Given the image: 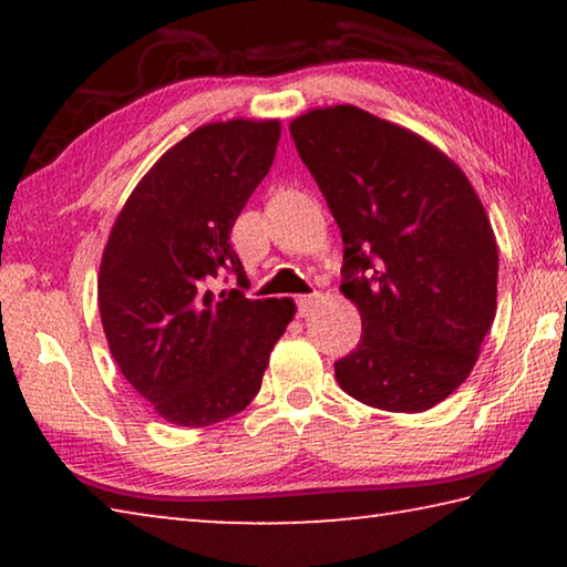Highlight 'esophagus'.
<instances>
[{
  "mask_svg": "<svg viewBox=\"0 0 567 567\" xmlns=\"http://www.w3.org/2000/svg\"><path fill=\"white\" fill-rule=\"evenodd\" d=\"M318 292H310V295H300V297H295V305H297V315H300V318H305L307 312L312 310V305L318 302Z\"/></svg>",
  "mask_w": 567,
  "mask_h": 567,
  "instance_id": "1",
  "label": "esophagus"
}]
</instances>
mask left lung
<instances>
[{"instance_id": "8db88e82", "label": "left lung", "mask_w": 567, "mask_h": 567, "mask_svg": "<svg viewBox=\"0 0 567 567\" xmlns=\"http://www.w3.org/2000/svg\"><path fill=\"white\" fill-rule=\"evenodd\" d=\"M342 233V292L362 340L334 362L350 398L422 412L463 385L495 320L497 245L455 162L352 104L290 124Z\"/></svg>"}]
</instances>
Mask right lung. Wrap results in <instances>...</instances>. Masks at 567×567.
<instances>
[{
	"mask_svg": "<svg viewBox=\"0 0 567 567\" xmlns=\"http://www.w3.org/2000/svg\"><path fill=\"white\" fill-rule=\"evenodd\" d=\"M280 122H215L187 134L140 182L112 227L100 267V315L114 362L175 425L205 427L260 392L292 300H247L229 245L265 179ZM235 274L238 287L208 290Z\"/></svg>",
	"mask_w": 567,
	"mask_h": 567,
	"instance_id": "add662e5",
	"label": "right lung"
}]
</instances>
